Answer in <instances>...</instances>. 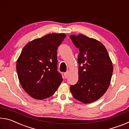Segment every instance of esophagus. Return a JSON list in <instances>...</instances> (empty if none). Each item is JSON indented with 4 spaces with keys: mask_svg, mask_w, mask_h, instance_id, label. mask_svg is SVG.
Masks as SVG:
<instances>
[{
    "mask_svg": "<svg viewBox=\"0 0 129 129\" xmlns=\"http://www.w3.org/2000/svg\"><path fill=\"white\" fill-rule=\"evenodd\" d=\"M64 75L65 78H67L68 77V72H67L64 73Z\"/></svg>",
    "mask_w": 129,
    "mask_h": 129,
    "instance_id": "1",
    "label": "esophagus"
}]
</instances>
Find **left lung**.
I'll return each instance as SVG.
<instances>
[{
    "label": "left lung",
    "mask_w": 129,
    "mask_h": 129,
    "mask_svg": "<svg viewBox=\"0 0 129 129\" xmlns=\"http://www.w3.org/2000/svg\"><path fill=\"white\" fill-rule=\"evenodd\" d=\"M70 38L79 49L78 81L70 90L73 97L84 104L94 102L108 90L113 67L104 45L96 39L82 34Z\"/></svg>",
    "instance_id": "8db88e82"
}]
</instances>
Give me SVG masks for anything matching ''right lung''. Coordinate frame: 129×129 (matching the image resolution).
<instances>
[{"mask_svg": "<svg viewBox=\"0 0 129 129\" xmlns=\"http://www.w3.org/2000/svg\"><path fill=\"white\" fill-rule=\"evenodd\" d=\"M67 35L52 33L26 44L16 61V71L22 88L36 100L54 94L62 81L57 69V49Z\"/></svg>", "mask_w": 129, "mask_h": 129, "instance_id": "obj_1", "label": "right lung"}]
</instances>
